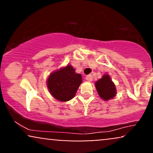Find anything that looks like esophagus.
Wrapping results in <instances>:
<instances>
[{
	"mask_svg": "<svg viewBox=\"0 0 153 153\" xmlns=\"http://www.w3.org/2000/svg\"><path fill=\"white\" fill-rule=\"evenodd\" d=\"M93 78H94V77H93L91 75H87L86 77H85V79H86V80H88V81H90V82L92 81Z\"/></svg>",
	"mask_w": 153,
	"mask_h": 153,
	"instance_id": "esophagus-1",
	"label": "esophagus"
}]
</instances>
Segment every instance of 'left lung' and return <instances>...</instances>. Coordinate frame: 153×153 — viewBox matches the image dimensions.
Masks as SVG:
<instances>
[{
    "instance_id": "1",
    "label": "left lung",
    "mask_w": 153,
    "mask_h": 153,
    "mask_svg": "<svg viewBox=\"0 0 153 153\" xmlns=\"http://www.w3.org/2000/svg\"><path fill=\"white\" fill-rule=\"evenodd\" d=\"M99 96L104 101L113 99L117 94V89L113 81L108 75H103L102 78L98 80L95 84Z\"/></svg>"
}]
</instances>
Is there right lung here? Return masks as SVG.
Listing matches in <instances>:
<instances>
[{"label":"right lung","instance_id":"obj_1","mask_svg":"<svg viewBox=\"0 0 153 153\" xmlns=\"http://www.w3.org/2000/svg\"><path fill=\"white\" fill-rule=\"evenodd\" d=\"M81 82V75L75 73L73 66L68 65L51 73L47 78V85L54 99L68 101L74 97Z\"/></svg>","mask_w":153,"mask_h":153}]
</instances>
